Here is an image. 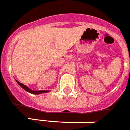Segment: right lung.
<instances>
[{
	"instance_id": "1",
	"label": "right lung",
	"mask_w": 130,
	"mask_h": 130,
	"mask_svg": "<svg viewBox=\"0 0 130 130\" xmlns=\"http://www.w3.org/2000/svg\"><path fill=\"white\" fill-rule=\"evenodd\" d=\"M16 82L18 83V85H19V86H21V87H22L24 90H25L26 91H27V92H29V93H32V94H41V93H48V92H50L49 91H33V90H31V89H29V88H28L27 86H25V85H23V84H22V83H19V82L18 80H16Z\"/></svg>"
}]
</instances>
